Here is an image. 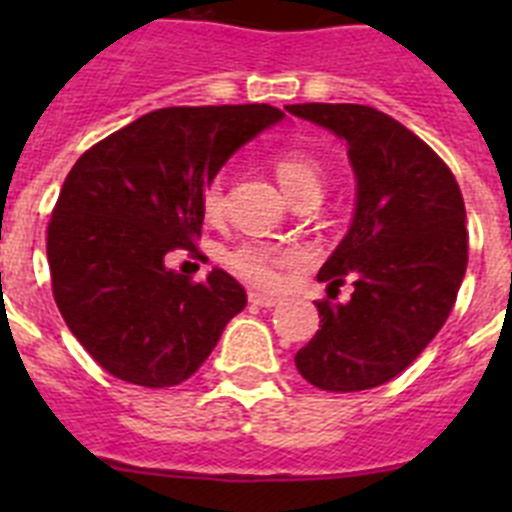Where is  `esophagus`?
I'll list each match as a JSON object with an SVG mask.
<instances>
[{"mask_svg":"<svg viewBox=\"0 0 512 512\" xmlns=\"http://www.w3.org/2000/svg\"><path fill=\"white\" fill-rule=\"evenodd\" d=\"M248 302L256 307H274L279 305L277 297H269V295H261V292H248Z\"/></svg>","mask_w":512,"mask_h":512,"instance_id":"1","label":"esophagus"}]
</instances>
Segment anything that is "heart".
I'll use <instances>...</instances> for the list:
<instances>
[{
  "mask_svg": "<svg viewBox=\"0 0 512 512\" xmlns=\"http://www.w3.org/2000/svg\"><path fill=\"white\" fill-rule=\"evenodd\" d=\"M274 174L287 197H295L297 192H305V189H320V176H323L318 161L297 148H287L274 158ZM202 212L210 220L223 212V182L220 179H210L202 189ZM287 261V253L261 241H243L223 253V264L230 274L264 289L279 282V269Z\"/></svg>",
  "mask_w": 512,
  "mask_h": 512,
  "instance_id": "heart-1",
  "label": "heart"
}]
</instances>
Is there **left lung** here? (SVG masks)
Masks as SVG:
<instances>
[{"instance_id":"8db88e82","label":"left lung","mask_w":512,"mask_h":512,"mask_svg":"<svg viewBox=\"0 0 512 512\" xmlns=\"http://www.w3.org/2000/svg\"><path fill=\"white\" fill-rule=\"evenodd\" d=\"M346 140L356 176L351 228L320 282H354L346 305L318 302L320 328L297 372L328 392L390 382L449 318L467 271V210L449 166L395 117L366 104H287Z\"/></svg>"}]
</instances>
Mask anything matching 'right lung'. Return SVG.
Listing matches in <instances>:
<instances>
[{"mask_svg": "<svg viewBox=\"0 0 512 512\" xmlns=\"http://www.w3.org/2000/svg\"><path fill=\"white\" fill-rule=\"evenodd\" d=\"M282 117L271 104L166 107L99 140L69 171L48 223L53 297L112 377L184 382L246 307L228 271L194 284L166 266V253L197 251L205 184Z\"/></svg>", "mask_w": 512, "mask_h": 512, "instance_id": "right-lung-1", "label": "right lung"}]
</instances>
